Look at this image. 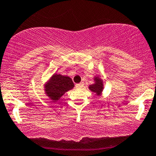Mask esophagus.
<instances>
[{"label": "esophagus", "instance_id": "34e87169", "mask_svg": "<svg viewBox=\"0 0 156 156\" xmlns=\"http://www.w3.org/2000/svg\"><path fill=\"white\" fill-rule=\"evenodd\" d=\"M76 87L77 89H81L83 87V83H78L76 85Z\"/></svg>", "mask_w": 156, "mask_h": 156}]
</instances>
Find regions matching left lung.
Returning a JSON list of instances; mask_svg holds the SVG:
<instances>
[{"instance_id": "left-lung-1", "label": "left lung", "mask_w": 156, "mask_h": 156, "mask_svg": "<svg viewBox=\"0 0 156 156\" xmlns=\"http://www.w3.org/2000/svg\"><path fill=\"white\" fill-rule=\"evenodd\" d=\"M93 83L89 86V90L94 93L96 96H101L104 90V83L101 76L99 75H95L93 76Z\"/></svg>"}]
</instances>
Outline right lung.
Returning a JSON list of instances; mask_svg holds the SVG:
<instances>
[{
    "instance_id": "right-lung-1",
    "label": "right lung",
    "mask_w": 156,
    "mask_h": 156,
    "mask_svg": "<svg viewBox=\"0 0 156 156\" xmlns=\"http://www.w3.org/2000/svg\"><path fill=\"white\" fill-rule=\"evenodd\" d=\"M73 87L74 83L70 77L55 73L44 82V91L52 102L57 103L66 92Z\"/></svg>"
}]
</instances>
